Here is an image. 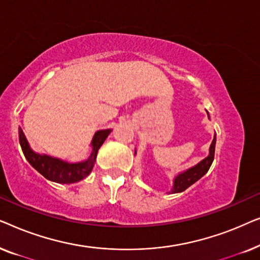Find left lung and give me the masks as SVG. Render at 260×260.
<instances>
[{"mask_svg": "<svg viewBox=\"0 0 260 260\" xmlns=\"http://www.w3.org/2000/svg\"><path fill=\"white\" fill-rule=\"evenodd\" d=\"M208 118H209V115H208ZM215 142H216V137L214 136L211 147H209V154L207 157L202 159L201 162H199L197 166L191 167V168L180 173L179 175L174 179L172 193H181V191L186 190L188 187H190L191 184L197 182L198 180H200L201 177L208 172V169L211 168L212 166L213 159H214ZM135 154H136V151H135Z\"/></svg>", "mask_w": 260, "mask_h": 260, "instance_id": "obj_1", "label": "left lung"}]
</instances>
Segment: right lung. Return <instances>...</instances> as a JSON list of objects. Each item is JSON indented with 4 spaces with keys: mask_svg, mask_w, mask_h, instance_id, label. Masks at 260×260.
Masks as SVG:
<instances>
[{
    "mask_svg": "<svg viewBox=\"0 0 260 260\" xmlns=\"http://www.w3.org/2000/svg\"><path fill=\"white\" fill-rule=\"evenodd\" d=\"M110 133H111V129L97 131L91 143L92 152L90 157L86 161L78 163H69L60 158L52 157V156L48 155H40L33 151L29 144H28L27 138L24 136L21 127H19V140L24 157L29 162V165L35 170H38L42 176L49 181H53V182L74 183L85 179L91 173L94 166L99 148L104 143V141L109 136Z\"/></svg>",
    "mask_w": 260,
    "mask_h": 260,
    "instance_id": "obj_1",
    "label": "right lung"
}]
</instances>
